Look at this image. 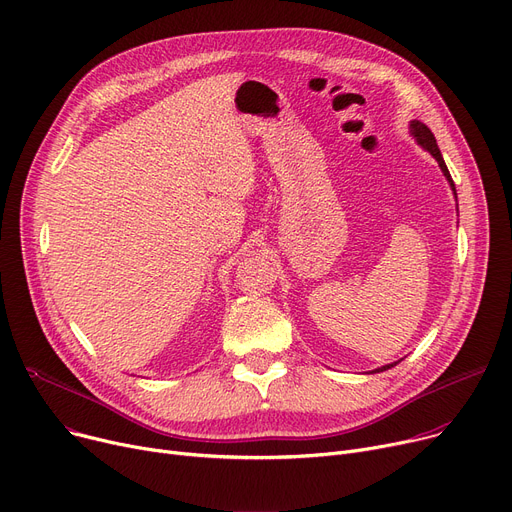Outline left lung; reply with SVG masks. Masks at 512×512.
Instances as JSON below:
<instances>
[{"label": "left lung", "mask_w": 512, "mask_h": 512, "mask_svg": "<svg viewBox=\"0 0 512 512\" xmlns=\"http://www.w3.org/2000/svg\"><path fill=\"white\" fill-rule=\"evenodd\" d=\"M410 133H412V138L426 150V152H430L432 154V158L438 162V166H440V170H442V175L447 177V181H449V185H451V189H453V193H455V197H457V189H455V183H453V179H451V173H449V168H447V164H445V160H442V154H440V150H438V146H436V140H434V133L422 123V121H410ZM397 362H391V364H385V366H381V368H374L372 372H383V370H389L391 366H395Z\"/></svg>", "instance_id": "obj_1"}]
</instances>
